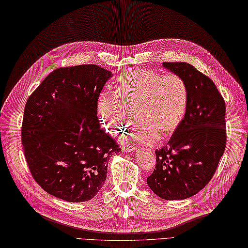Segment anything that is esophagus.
Segmentation results:
<instances>
[{"mask_svg":"<svg viewBox=\"0 0 248 248\" xmlns=\"http://www.w3.org/2000/svg\"><path fill=\"white\" fill-rule=\"evenodd\" d=\"M136 149H137L136 145H127V146L122 147V150L124 152H133V151H136Z\"/></svg>","mask_w":248,"mask_h":248,"instance_id":"34e87169","label":"esophagus"}]
</instances>
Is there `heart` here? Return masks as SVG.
<instances>
[{"mask_svg": "<svg viewBox=\"0 0 248 248\" xmlns=\"http://www.w3.org/2000/svg\"><path fill=\"white\" fill-rule=\"evenodd\" d=\"M188 99V85L179 75L163 76L150 70H133L118 79L115 93H100L97 110L112 135L123 132L135 113L139 125L130 133L131 139L151 145L177 129Z\"/></svg>", "mask_w": 248, "mask_h": 248, "instance_id": "b5f03b06", "label": "heart"}]
</instances>
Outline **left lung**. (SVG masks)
<instances>
[{"instance_id": "left-lung-1", "label": "left lung", "mask_w": 248, "mask_h": 248, "mask_svg": "<svg viewBox=\"0 0 248 248\" xmlns=\"http://www.w3.org/2000/svg\"><path fill=\"white\" fill-rule=\"evenodd\" d=\"M188 85V106L168 142L155 151L156 165L147 184L166 200L192 197L215 174L226 144L225 102L215 83L186 62H163Z\"/></svg>"}]
</instances>
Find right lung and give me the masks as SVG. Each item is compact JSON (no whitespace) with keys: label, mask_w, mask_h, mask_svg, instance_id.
Returning a JSON list of instances; mask_svg holds the SVG:
<instances>
[{"label":"right lung","mask_w":248,"mask_h":248,"mask_svg":"<svg viewBox=\"0 0 248 248\" xmlns=\"http://www.w3.org/2000/svg\"><path fill=\"white\" fill-rule=\"evenodd\" d=\"M111 72L95 64L60 68L28 98L22 144L33 178L54 197L88 202L101 190L116 140L100 128L97 102Z\"/></svg>","instance_id":"obj_1"}]
</instances>
